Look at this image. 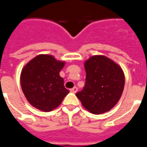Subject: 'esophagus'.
Wrapping results in <instances>:
<instances>
[{
    "label": "esophagus",
    "mask_w": 147,
    "mask_h": 147,
    "mask_svg": "<svg viewBox=\"0 0 147 147\" xmlns=\"http://www.w3.org/2000/svg\"><path fill=\"white\" fill-rule=\"evenodd\" d=\"M77 90H78V89H77L76 86H74L73 88H71V89L70 90L71 92H72V93H76Z\"/></svg>",
    "instance_id": "34e87169"
}]
</instances>
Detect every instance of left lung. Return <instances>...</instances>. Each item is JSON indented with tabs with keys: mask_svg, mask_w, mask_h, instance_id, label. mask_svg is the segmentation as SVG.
I'll return each mask as SVG.
<instances>
[{
	"mask_svg": "<svg viewBox=\"0 0 147 147\" xmlns=\"http://www.w3.org/2000/svg\"><path fill=\"white\" fill-rule=\"evenodd\" d=\"M86 83L76 93L84 108L93 114L108 112L119 102L124 87V74L120 65L103 55L85 61Z\"/></svg>",
	"mask_w": 147,
	"mask_h": 147,
	"instance_id": "8db88e82",
	"label": "left lung"
}]
</instances>
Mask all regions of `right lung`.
I'll return each mask as SVG.
<instances>
[{"label":"right lung","mask_w":147,"mask_h":147,"mask_svg":"<svg viewBox=\"0 0 147 147\" xmlns=\"http://www.w3.org/2000/svg\"><path fill=\"white\" fill-rule=\"evenodd\" d=\"M64 64V61H57L52 55L40 54L30 60L22 69V90L34 108L43 112L53 110L69 93L59 74Z\"/></svg>","instance_id":"add662e5"}]
</instances>
